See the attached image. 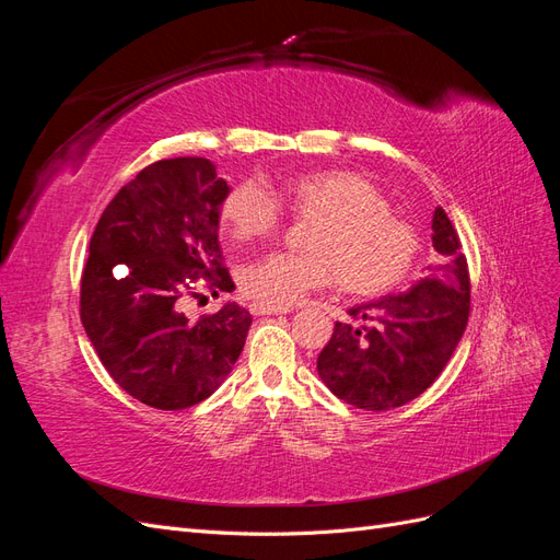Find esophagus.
I'll return each instance as SVG.
<instances>
[{
    "instance_id": "34e87169",
    "label": "esophagus",
    "mask_w": 560,
    "mask_h": 560,
    "mask_svg": "<svg viewBox=\"0 0 560 560\" xmlns=\"http://www.w3.org/2000/svg\"><path fill=\"white\" fill-rule=\"evenodd\" d=\"M254 315H287L292 308H276V306H264V303H252Z\"/></svg>"
}]
</instances>
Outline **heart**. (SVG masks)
Masks as SVG:
<instances>
[{"label":"heart","mask_w":560,"mask_h":560,"mask_svg":"<svg viewBox=\"0 0 560 560\" xmlns=\"http://www.w3.org/2000/svg\"><path fill=\"white\" fill-rule=\"evenodd\" d=\"M282 200L296 217L319 219L308 257L266 254L243 268V292L264 306L290 308L334 278L346 294L374 296L409 273L418 233L387 212L374 182L350 171H315L282 182ZM278 198L259 179L233 186L222 222L238 243L266 238L280 226Z\"/></svg>","instance_id":"b5f03b06"}]
</instances>
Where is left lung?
<instances>
[{
    "label": "left lung",
    "mask_w": 560,
    "mask_h": 560,
    "mask_svg": "<svg viewBox=\"0 0 560 560\" xmlns=\"http://www.w3.org/2000/svg\"><path fill=\"white\" fill-rule=\"evenodd\" d=\"M436 261L428 276L401 294L352 306L354 319L336 322L317 358V374L331 393L364 411H389L409 404L442 374L469 317V273L448 214L432 217Z\"/></svg>",
    "instance_id": "1"
}]
</instances>
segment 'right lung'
<instances>
[{
	"instance_id": "obj_1",
	"label": "right lung",
	"mask_w": 560,
	"mask_h": 560,
	"mask_svg": "<svg viewBox=\"0 0 560 560\" xmlns=\"http://www.w3.org/2000/svg\"><path fill=\"white\" fill-rule=\"evenodd\" d=\"M229 194L208 159L159 161L112 198L93 231L81 278L83 329L109 376L154 409L208 399L243 352L252 315L238 303L198 322L179 313L198 278L212 296L235 290L219 247Z\"/></svg>"
}]
</instances>
